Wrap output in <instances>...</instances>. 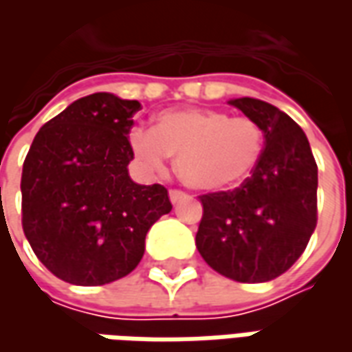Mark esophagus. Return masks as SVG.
I'll return each instance as SVG.
<instances>
[{
  "mask_svg": "<svg viewBox=\"0 0 352 352\" xmlns=\"http://www.w3.org/2000/svg\"><path fill=\"white\" fill-rule=\"evenodd\" d=\"M169 199H171V204H179L181 199H186V194L183 190L173 188V190H169Z\"/></svg>",
  "mask_w": 352,
  "mask_h": 352,
  "instance_id": "esophagus-1",
  "label": "esophagus"
}]
</instances>
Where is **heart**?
Instances as JSON below:
<instances>
[{"label":"heart","instance_id":"b5f03b06","mask_svg":"<svg viewBox=\"0 0 352 352\" xmlns=\"http://www.w3.org/2000/svg\"><path fill=\"white\" fill-rule=\"evenodd\" d=\"M133 156L158 171L177 156V173L199 192H224L243 184L262 160L265 135L249 116L204 107L168 109L156 115L153 131H130Z\"/></svg>","mask_w":352,"mask_h":352}]
</instances>
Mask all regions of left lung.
<instances>
[{"label":"left lung","mask_w":352,"mask_h":352,"mask_svg":"<svg viewBox=\"0 0 352 352\" xmlns=\"http://www.w3.org/2000/svg\"><path fill=\"white\" fill-rule=\"evenodd\" d=\"M230 103L262 126L264 156L241 186L199 196L196 247L224 277L265 283L302 256L317 226V162L287 113L254 98Z\"/></svg>","instance_id":"left-lung-1"}]
</instances>
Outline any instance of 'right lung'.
<instances>
[{
	"instance_id": "obj_1",
	"label": "right lung",
	"mask_w": 352,
	"mask_h": 352,
	"mask_svg": "<svg viewBox=\"0 0 352 352\" xmlns=\"http://www.w3.org/2000/svg\"><path fill=\"white\" fill-rule=\"evenodd\" d=\"M135 100L98 92L73 101L37 131L22 166V228L58 279L98 287L143 258L148 228L171 211L168 188L133 183Z\"/></svg>"
}]
</instances>
